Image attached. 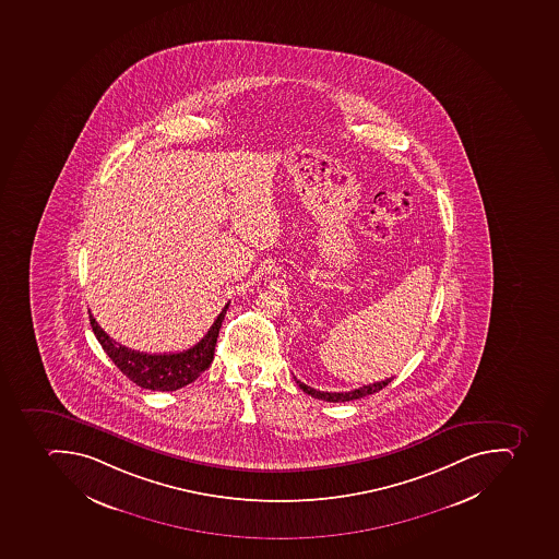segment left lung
Instances as JSON below:
<instances>
[{
	"instance_id": "obj_1",
	"label": "left lung",
	"mask_w": 559,
	"mask_h": 559,
	"mask_svg": "<svg viewBox=\"0 0 559 559\" xmlns=\"http://www.w3.org/2000/svg\"><path fill=\"white\" fill-rule=\"evenodd\" d=\"M393 380L391 379L380 380V382H373V384L362 385V388L353 389V391H347V393H328V391H318V389L310 388V385L304 384V382H299L296 380V384L299 385V389H304V393L310 394L312 397H318V400H322V402H350V400H359V397L368 396V394L379 393L380 389L385 388Z\"/></svg>"
}]
</instances>
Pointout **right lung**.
<instances>
[{
    "label": "right lung",
    "instance_id": "obj_1",
    "mask_svg": "<svg viewBox=\"0 0 559 559\" xmlns=\"http://www.w3.org/2000/svg\"><path fill=\"white\" fill-rule=\"evenodd\" d=\"M229 304L224 305L223 312L217 316L211 330L197 345L188 350L171 354H145L131 350L99 328L93 313H90L91 328L108 358L112 359L119 370L134 384L151 391H177L183 385L191 384L198 377L211 367L214 359L215 344L219 336L221 324L228 310Z\"/></svg>",
    "mask_w": 559,
    "mask_h": 559
}]
</instances>
